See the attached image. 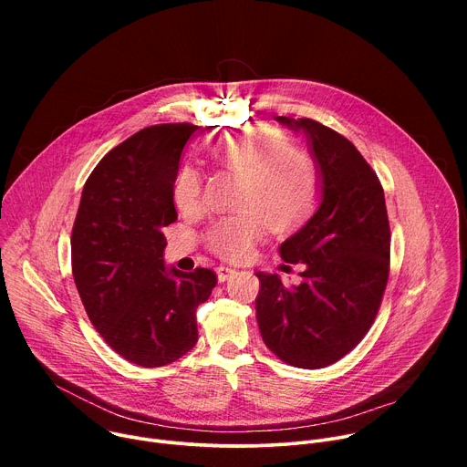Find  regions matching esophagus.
<instances>
[{
  "label": "esophagus",
  "instance_id": "1",
  "mask_svg": "<svg viewBox=\"0 0 467 467\" xmlns=\"http://www.w3.org/2000/svg\"><path fill=\"white\" fill-rule=\"evenodd\" d=\"M216 274H218V281H220V283H225L227 279H231V277L236 274V270L229 268V265H220V268L216 270Z\"/></svg>",
  "mask_w": 467,
  "mask_h": 467
}]
</instances>
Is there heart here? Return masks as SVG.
<instances>
[{"label":"heart","instance_id":"1","mask_svg":"<svg viewBox=\"0 0 467 467\" xmlns=\"http://www.w3.org/2000/svg\"><path fill=\"white\" fill-rule=\"evenodd\" d=\"M209 162L240 177L233 216L216 220L205 233L207 247L231 262L245 260L268 223L275 231L299 225L316 207L321 177L314 159L275 129H247L207 148ZM173 202L182 213H195L203 203V179L182 164L173 177Z\"/></svg>","mask_w":467,"mask_h":467}]
</instances>
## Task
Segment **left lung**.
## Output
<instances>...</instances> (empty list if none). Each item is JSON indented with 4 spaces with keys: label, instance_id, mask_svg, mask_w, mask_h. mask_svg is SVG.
Segmentation results:
<instances>
[{
    "label": "left lung",
    "instance_id": "8db88e82",
    "mask_svg": "<svg viewBox=\"0 0 467 467\" xmlns=\"http://www.w3.org/2000/svg\"><path fill=\"white\" fill-rule=\"evenodd\" d=\"M277 121L306 135L321 197L312 218L281 244L285 262L303 264L301 283L256 274V321L283 362L319 369L353 351L375 321L389 275V222L377 173L346 137L310 118Z\"/></svg>",
    "mask_w": 467,
    "mask_h": 467
}]
</instances>
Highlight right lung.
Returning <instances> with one entry per match:
<instances>
[{
    "mask_svg": "<svg viewBox=\"0 0 467 467\" xmlns=\"http://www.w3.org/2000/svg\"><path fill=\"white\" fill-rule=\"evenodd\" d=\"M197 125L146 127L112 148L85 182L72 229V274L88 319L125 360L161 368L197 342L195 308L213 270H166L162 229L177 220L173 177Z\"/></svg>",
    "mask_w": 467,
    "mask_h": 467,
    "instance_id": "obj_1",
    "label": "right lung"
}]
</instances>
